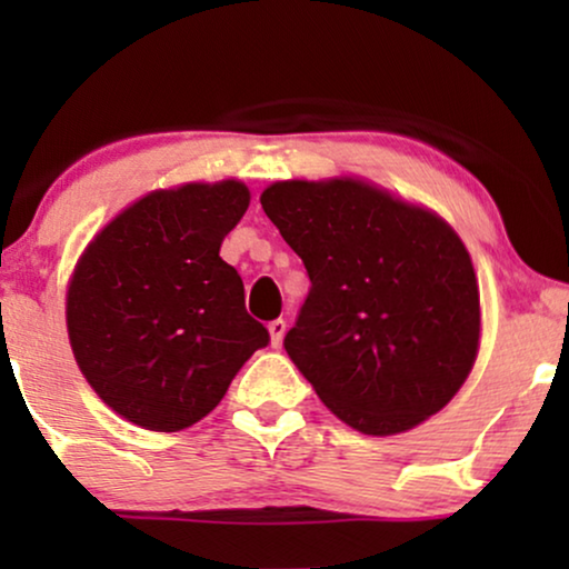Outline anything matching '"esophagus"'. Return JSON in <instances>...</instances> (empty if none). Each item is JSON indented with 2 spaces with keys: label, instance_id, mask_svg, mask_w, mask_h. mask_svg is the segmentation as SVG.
<instances>
[{
  "label": "esophagus",
  "instance_id": "34e87169",
  "mask_svg": "<svg viewBox=\"0 0 569 569\" xmlns=\"http://www.w3.org/2000/svg\"><path fill=\"white\" fill-rule=\"evenodd\" d=\"M284 331H287V321H284V318H277V321H271V323H269V337H271V345H274V347L282 345Z\"/></svg>",
  "mask_w": 569,
  "mask_h": 569
}]
</instances>
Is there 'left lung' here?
I'll list each match as a JSON object with an SVG mask.
<instances>
[{
  "label": "left lung",
  "mask_w": 569,
  "mask_h": 569,
  "mask_svg": "<svg viewBox=\"0 0 569 569\" xmlns=\"http://www.w3.org/2000/svg\"><path fill=\"white\" fill-rule=\"evenodd\" d=\"M261 207L306 263L284 349L355 430L396 435L440 411L479 347L469 251L440 217L360 181H282Z\"/></svg>",
  "instance_id": "obj_1"
}]
</instances>
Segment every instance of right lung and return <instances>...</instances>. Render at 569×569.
<instances>
[{
    "instance_id": "add662e5",
    "label": "right lung",
    "mask_w": 569,
    "mask_h": 569,
    "mask_svg": "<svg viewBox=\"0 0 569 569\" xmlns=\"http://www.w3.org/2000/svg\"><path fill=\"white\" fill-rule=\"evenodd\" d=\"M240 181L152 191L88 246L67 295L74 360L129 422L183 430L222 401L256 349L243 279L220 246L246 214Z\"/></svg>"
}]
</instances>
